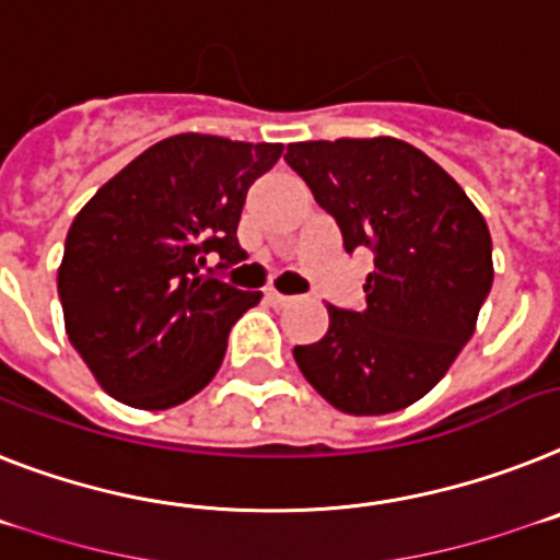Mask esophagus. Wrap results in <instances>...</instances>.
Returning a JSON list of instances; mask_svg holds the SVG:
<instances>
[{
    "instance_id": "34e87169",
    "label": "esophagus",
    "mask_w": 560,
    "mask_h": 560,
    "mask_svg": "<svg viewBox=\"0 0 560 560\" xmlns=\"http://www.w3.org/2000/svg\"><path fill=\"white\" fill-rule=\"evenodd\" d=\"M265 299L272 304V307H288V304L295 302V295H284V293H279V290H272V288L267 290Z\"/></svg>"
}]
</instances>
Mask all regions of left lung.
Here are the masks:
<instances>
[{"label": "left lung", "instance_id": "left-lung-1", "mask_svg": "<svg viewBox=\"0 0 560 560\" xmlns=\"http://www.w3.org/2000/svg\"><path fill=\"white\" fill-rule=\"evenodd\" d=\"M284 162L336 219L345 250L375 256L364 307L327 304L330 327L295 347V364L336 410H404L476 332L492 288L487 222L444 167L393 136L295 142Z\"/></svg>", "mask_w": 560, "mask_h": 560}]
</instances>
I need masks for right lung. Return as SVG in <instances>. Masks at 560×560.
Listing matches in <instances>:
<instances>
[{"mask_svg": "<svg viewBox=\"0 0 560 560\" xmlns=\"http://www.w3.org/2000/svg\"><path fill=\"white\" fill-rule=\"evenodd\" d=\"M281 144L178 133L148 148L79 210L65 238V330L102 389L136 410L192 398L222 368L230 327L261 293L213 279L238 265L247 190Z\"/></svg>", "mask_w": 560, "mask_h": 560, "instance_id": "right-lung-1", "label": "right lung"}]
</instances>
